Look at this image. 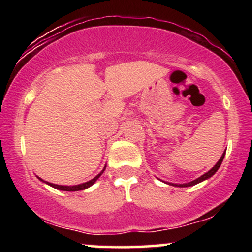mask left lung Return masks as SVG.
Returning a JSON list of instances; mask_svg holds the SVG:
<instances>
[{"instance_id":"obj_1","label":"left lung","mask_w":252,"mask_h":252,"mask_svg":"<svg viewBox=\"0 0 252 252\" xmlns=\"http://www.w3.org/2000/svg\"><path fill=\"white\" fill-rule=\"evenodd\" d=\"M224 156H225V152L222 153L221 158H219V161H218V162L216 163V166H215V167H212V168H211L207 173H205L204 175H201L200 178L195 179V180H193V181H190V182H187V184H180V185H176V184H169V185H173V186H179V187H189V186H194V185L199 184V182H201V181L206 180V179L211 178V176H212V175L215 174V173L217 172V170H218V168H219V167H220V164H221V162H222V160H224Z\"/></svg>"}]
</instances>
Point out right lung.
Masks as SVG:
<instances>
[{
  "label": "right lung",
  "instance_id": "add662e5",
  "mask_svg": "<svg viewBox=\"0 0 252 252\" xmlns=\"http://www.w3.org/2000/svg\"><path fill=\"white\" fill-rule=\"evenodd\" d=\"M104 170H105V167H104V169L102 170V172L99 173V174L94 176V179H91V180H90V181H88V182H84V184H80V185H74V186H62V185L51 184V182L43 181L42 179H40V178H39V179H40V180H41V181L46 182V184H47V185H50V186L54 187V189H60V190H66V192H76V190H83V189H89L90 186H92V185H94V182H96V181L98 180V178H99V176L103 174Z\"/></svg>",
  "mask_w": 252,
  "mask_h": 252
}]
</instances>
